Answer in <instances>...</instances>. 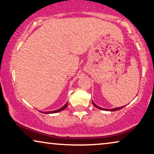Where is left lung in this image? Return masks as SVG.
Returning <instances> with one entry per match:
<instances>
[{"label": "left lung", "instance_id": "obj_1", "mask_svg": "<svg viewBox=\"0 0 154 154\" xmlns=\"http://www.w3.org/2000/svg\"><path fill=\"white\" fill-rule=\"evenodd\" d=\"M92 104H93V105L94 106V107H96V108L99 109H101V110H104V111H109V112H115V111H118V110H120L121 109H122L123 107H125V106H122V107H116V108H113V109H105V108H103V107H99V106H98L96 105V104L94 103V102L92 100Z\"/></svg>", "mask_w": 154, "mask_h": 154}]
</instances>
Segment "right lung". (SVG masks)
<instances>
[{
    "instance_id": "1",
    "label": "right lung",
    "mask_w": 154,
    "mask_h": 154,
    "mask_svg": "<svg viewBox=\"0 0 154 154\" xmlns=\"http://www.w3.org/2000/svg\"><path fill=\"white\" fill-rule=\"evenodd\" d=\"M67 105H68V103H66V104H65V105H63L62 107L60 108V109H57V110L50 111V112H42V111H40V112L43 113H46V114H49V113H58V112H61V111H63V110L67 108Z\"/></svg>"
}]
</instances>
